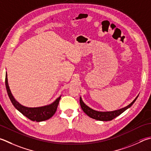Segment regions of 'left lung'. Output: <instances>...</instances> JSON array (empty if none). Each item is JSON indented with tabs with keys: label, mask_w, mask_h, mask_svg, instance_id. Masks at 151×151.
<instances>
[{
	"label": "left lung",
	"mask_w": 151,
	"mask_h": 151,
	"mask_svg": "<svg viewBox=\"0 0 151 151\" xmlns=\"http://www.w3.org/2000/svg\"><path fill=\"white\" fill-rule=\"evenodd\" d=\"M137 97L135 100H134L132 102H131L129 105L125 107V108H122L118 110L113 111H106V112H101L95 111L94 109L90 108L89 107H88L86 104H85L83 101L82 100V98H80V104L82 109L84 111V112L86 114L87 116L93 118L94 119L99 120V121H111L114 118H116L117 116H119L120 114H122L123 111H125L127 108H130V107L133 105V104L137 100Z\"/></svg>",
	"instance_id": "obj_1"
}]
</instances>
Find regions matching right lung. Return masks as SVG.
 <instances>
[{
  "label": "right lung",
  "instance_id": "obj_1",
  "mask_svg": "<svg viewBox=\"0 0 151 151\" xmlns=\"http://www.w3.org/2000/svg\"><path fill=\"white\" fill-rule=\"evenodd\" d=\"M5 85H6V91L9 95L11 102L12 103L13 106L18 109V110L24 116L33 122H42L45 120L49 119L53 116L57 111V106L61 99V96L59 97L55 102L49 106L40 107V108H27V107L22 106L17 101H16L14 98L13 96L10 92V90L8 84L7 75L5 78Z\"/></svg>",
  "mask_w": 151,
  "mask_h": 151
}]
</instances>
